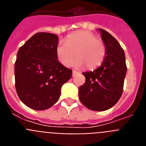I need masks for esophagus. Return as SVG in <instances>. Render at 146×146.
Returning a JSON list of instances; mask_svg holds the SVG:
<instances>
[{
    "label": "esophagus",
    "instance_id": "esophagus-1",
    "mask_svg": "<svg viewBox=\"0 0 146 146\" xmlns=\"http://www.w3.org/2000/svg\"><path fill=\"white\" fill-rule=\"evenodd\" d=\"M78 73H79V72H77V71H73V72H72V74H73V76L76 75V74H78Z\"/></svg>",
    "mask_w": 146,
    "mask_h": 146
}]
</instances>
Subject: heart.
<instances>
[{
	"label": "heart",
	"mask_w": 146,
	"mask_h": 146,
	"mask_svg": "<svg viewBox=\"0 0 146 146\" xmlns=\"http://www.w3.org/2000/svg\"><path fill=\"white\" fill-rule=\"evenodd\" d=\"M76 55L78 58L72 62V66L94 69L104 61L106 47L104 42L91 32L78 31L69 35L65 43H60L56 47L58 59L64 66L69 65Z\"/></svg>",
	"instance_id": "1"
}]
</instances>
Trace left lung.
Masks as SVG:
<instances>
[{
	"mask_svg": "<svg viewBox=\"0 0 146 146\" xmlns=\"http://www.w3.org/2000/svg\"><path fill=\"white\" fill-rule=\"evenodd\" d=\"M98 31L106 47V55L99 68L82 73L86 82L79 88V98L88 109L104 111L121 98L127 68L124 51L118 41L106 31Z\"/></svg>",
	"mask_w": 146,
	"mask_h": 146,
	"instance_id": "left-lung-1",
	"label": "left lung"
}]
</instances>
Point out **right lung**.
<instances>
[{
  "mask_svg": "<svg viewBox=\"0 0 146 146\" xmlns=\"http://www.w3.org/2000/svg\"><path fill=\"white\" fill-rule=\"evenodd\" d=\"M58 37L37 33L19 49L15 64V88L28 108L44 110L60 98L62 86L72 77V70L62 65L56 55Z\"/></svg>",
  "mask_w": 146,
  "mask_h": 146,
  "instance_id": "right-lung-1",
  "label": "right lung"
}]
</instances>
